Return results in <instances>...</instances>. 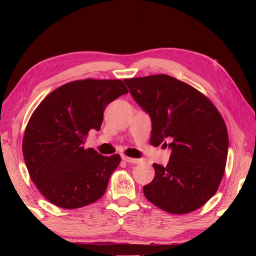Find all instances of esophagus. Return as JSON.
<instances>
[{"label": "esophagus", "mask_w": 256, "mask_h": 256, "mask_svg": "<svg viewBox=\"0 0 256 256\" xmlns=\"http://www.w3.org/2000/svg\"><path fill=\"white\" fill-rule=\"evenodd\" d=\"M122 160L126 162H130V164H140V160H136V158H132V157L128 156H122Z\"/></svg>", "instance_id": "1"}]
</instances>
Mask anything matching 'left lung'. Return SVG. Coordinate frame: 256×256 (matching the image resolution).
Wrapping results in <instances>:
<instances>
[{
    "label": "left lung",
    "instance_id": "8db88e82",
    "mask_svg": "<svg viewBox=\"0 0 256 256\" xmlns=\"http://www.w3.org/2000/svg\"><path fill=\"white\" fill-rule=\"evenodd\" d=\"M134 100L152 118V145L172 148L166 167L153 164L155 177L143 187L160 209L184 214L202 206L224 177L229 138L226 125L208 98L168 74L124 79Z\"/></svg>",
    "mask_w": 256,
    "mask_h": 256
}]
</instances>
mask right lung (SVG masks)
I'll return each instance as SVG.
<instances>
[{"instance_id":"obj_1","label":"right lung","mask_w":256,"mask_h":256,"mask_svg":"<svg viewBox=\"0 0 256 256\" xmlns=\"http://www.w3.org/2000/svg\"><path fill=\"white\" fill-rule=\"evenodd\" d=\"M128 90L120 79H84L50 92L26 125L23 156L30 177L57 206L77 209L99 200L116 170L118 154L84 148L90 130L101 128L108 103Z\"/></svg>"}]
</instances>
